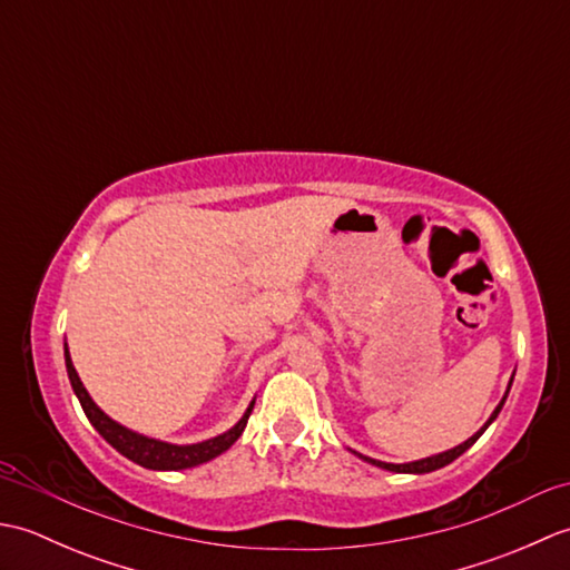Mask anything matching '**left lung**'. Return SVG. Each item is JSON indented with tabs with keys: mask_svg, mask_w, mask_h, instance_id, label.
<instances>
[{
	"mask_svg": "<svg viewBox=\"0 0 570 570\" xmlns=\"http://www.w3.org/2000/svg\"><path fill=\"white\" fill-rule=\"evenodd\" d=\"M510 386H512V382H510ZM510 386H507V394H510ZM507 394L502 396V402L498 404V409L492 411V416H490V421L485 423V426H482L475 435H470V439L465 441V443H460V445H455V448H451V451H445V453H439V455H431V458H423V460H416V463H404V465H394V463H382V460H374V458H367V455H360L362 460H367V463H372V465H377V468H384V470H392V472H431V470H439V468H443V465H448V463H453V460L458 458V455H463L468 448L475 443L482 433H485V429L490 426V423L498 419V414L502 411V406H504V399H507Z\"/></svg>",
	"mask_w": 570,
	"mask_h": 570,
	"instance_id": "obj_1",
	"label": "left lung"
}]
</instances>
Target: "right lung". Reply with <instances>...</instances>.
Returning <instances> with one entry per match:
<instances>
[{"mask_svg": "<svg viewBox=\"0 0 570 570\" xmlns=\"http://www.w3.org/2000/svg\"><path fill=\"white\" fill-rule=\"evenodd\" d=\"M66 370H68V380L72 384V392H76L78 402L85 411V416L90 419V423L102 439L110 443L112 448H117L119 453L125 458L135 460L137 465L141 468H149V470H184V468H196L200 463H208V460L217 458L220 453H225L229 445H233L242 431L247 426V419L252 414V406L245 411V416H242L233 429L223 435H215L210 441H203V443H193V445H174V443H164V441H154L147 439V435H139L135 431H129L125 426H119L117 421H112L110 416L105 414V411L92 402L90 394L85 392V386L78 377L76 367H72L70 355H68V347H66Z\"/></svg>", "mask_w": 570, "mask_h": 570, "instance_id": "right-lung-1", "label": "right lung"}]
</instances>
